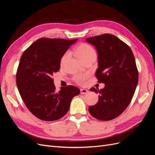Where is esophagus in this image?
<instances>
[{
  "mask_svg": "<svg viewBox=\"0 0 155 155\" xmlns=\"http://www.w3.org/2000/svg\"><path fill=\"white\" fill-rule=\"evenodd\" d=\"M88 92V91L87 89H84V88H81L80 90V93L81 94H87Z\"/></svg>",
  "mask_w": 155,
  "mask_h": 155,
  "instance_id": "esophagus-1",
  "label": "esophagus"
}]
</instances>
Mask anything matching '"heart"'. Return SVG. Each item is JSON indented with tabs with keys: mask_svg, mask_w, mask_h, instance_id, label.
<instances>
[{
	"mask_svg": "<svg viewBox=\"0 0 155 155\" xmlns=\"http://www.w3.org/2000/svg\"><path fill=\"white\" fill-rule=\"evenodd\" d=\"M76 53L78 58H80L83 61H85L90 59H96L97 56L96 50L93 46L88 43H81L76 48ZM69 56L70 53L68 51H67L66 52L64 53L60 61V64L61 66H63L64 63L66 62ZM88 77V74H78L74 76V80L79 85H84L86 83Z\"/></svg>",
	"mask_w": 155,
	"mask_h": 155,
	"instance_id": "obj_1",
	"label": "heart"
}]
</instances>
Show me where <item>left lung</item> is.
Returning a JSON list of instances; mask_svg holds the SVG:
<instances>
[{
  "mask_svg": "<svg viewBox=\"0 0 155 155\" xmlns=\"http://www.w3.org/2000/svg\"><path fill=\"white\" fill-rule=\"evenodd\" d=\"M95 46L98 55L96 77L105 84L102 89L92 87L100 93L98 101L90 106V114L97 120L109 121L119 116L130 103L138 82V71L129 46L114 35L104 34L86 40Z\"/></svg>",
  "mask_w": 155,
  "mask_h": 155,
  "instance_id": "left-lung-1",
  "label": "left lung"
}]
</instances>
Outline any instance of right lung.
Instances as JSON below:
<instances>
[{
  "instance_id": "1",
  "label": "right lung",
  "mask_w": 155,
  "mask_h": 155,
  "mask_svg": "<svg viewBox=\"0 0 155 155\" xmlns=\"http://www.w3.org/2000/svg\"><path fill=\"white\" fill-rule=\"evenodd\" d=\"M78 39L42 37L23 52L16 74V83L25 104L37 118L51 121L67 113L70 102L80 90L72 85L55 91L53 74L60 69V61Z\"/></svg>"
}]
</instances>
